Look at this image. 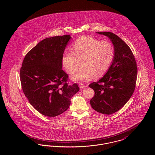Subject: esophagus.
<instances>
[{
    "label": "esophagus",
    "instance_id": "esophagus-1",
    "mask_svg": "<svg viewBox=\"0 0 155 155\" xmlns=\"http://www.w3.org/2000/svg\"><path fill=\"white\" fill-rule=\"evenodd\" d=\"M79 85L80 88H85L87 87V85H85V84H82V83H79Z\"/></svg>",
    "mask_w": 155,
    "mask_h": 155
}]
</instances>
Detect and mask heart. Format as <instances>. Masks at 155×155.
<instances>
[{"label":"heart","instance_id":"heart-1","mask_svg":"<svg viewBox=\"0 0 155 155\" xmlns=\"http://www.w3.org/2000/svg\"><path fill=\"white\" fill-rule=\"evenodd\" d=\"M72 52L65 51L62 55L63 66L74 81H87L103 76L110 69L115 56V49L110 42L101 41L88 36H82L72 45Z\"/></svg>","mask_w":155,"mask_h":155}]
</instances>
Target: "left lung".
<instances>
[{"instance_id": "left-lung-1", "label": "left lung", "mask_w": 155, "mask_h": 155, "mask_svg": "<svg viewBox=\"0 0 155 155\" xmlns=\"http://www.w3.org/2000/svg\"><path fill=\"white\" fill-rule=\"evenodd\" d=\"M107 36L115 49V56L108 71L89 86L95 92L90 100L95 110L111 114L119 110L131 97L137 78V63L129 46L111 32L97 31Z\"/></svg>"}]
</instances>
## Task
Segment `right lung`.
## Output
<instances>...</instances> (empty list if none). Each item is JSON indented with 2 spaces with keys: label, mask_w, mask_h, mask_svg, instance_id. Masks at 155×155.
Returning <instances> with one entry per match:
<instances>
[{
  "label": "right lung",
  "mask_w": 155,
  "mask_h": 155,
  "mask_svg": "<svg viewBox=\"0 0 155 155\" xmlns=\"http://www.w3.org/2000/svg\"><path fill=\"white\" fill-rule=\"evenodd\" d=\"M70 35L46 38L25 56L20 69L22 91L30 104L42 114L55 117L68 109L71 97L79 91L68 85L62 70V55Z\"/></svg>",
  "instance_id": "add662e5"
}]
</instances>
